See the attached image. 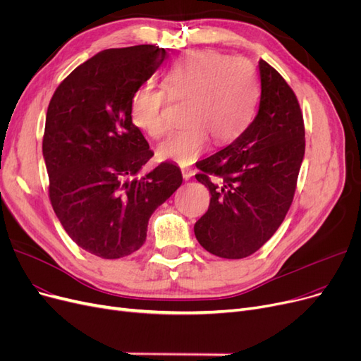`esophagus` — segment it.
<instances>
[{"instance_id": "obj_1", "label": "esophagus", "mask_w": 361, "mask_h": 361, "mask_svg": "<svg viewBox=\"0 0 361 361\" xmlns=\"http://www.w3.org/2000/svg\"><path fill=\"white\" fill-rule=\"evenodd\" d=\"M181 172H183V178L184 180H190L195 176V171L192 168H183Z\"/></svg>"}]
</instances>
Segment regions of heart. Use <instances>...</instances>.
Returning <instances> with one entry per match:
<instances>
[{"label":"heart","instance_id":"obj_1","mask_svg":"<svg viewBox=\"0 0 361 361\" xmlns=\"http://www.w3.org/2000/svg\"><path fill=\"white\" fill-rule=\"evenodd\" d=\"M164 89L138 87L130 98L132 122L154 140L169 130L168 95L188 99L185 125L159 145L157 154L189 165L205 153L209 140L228 144L248 126L256 109L259 83L250 62L214 50H196L171 65Z\"/></svg>","mask_w":361,"mask_h":361}]
</instances>
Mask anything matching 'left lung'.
Here are the masks:
<instances>
[{"mask_svg": "<svg viewBox=\"0 0 361 361\" xmlns=\"http://www.w3.org/2000/svg\"><path fill=\"white\" fill-rule=\"evenodd\" d=\"M260 98L255 120L226 149L196 168V180L211 193L195 235L223 259L256 252L286 219L305 154L299 101L283 75L260 59Z\"/></svg>", "mask_w": 361, "mask_h": 361, "instance_id": "obj_1", "label": "left lung"}]
</instances>
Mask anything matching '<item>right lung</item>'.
<instances>
[{"label": "right lung", "mask_w": 361, "mask_h": 361, "mask_svg": "<svg viewBox=\"0 0 361 361\" xmlns=\"http://www.w3.org/2000/svg\"><path fill=\"white\" fill-rule=\"evenodd\" d=\"M165 58V49L152 44L102 50L50 99L43 137L50 204L65 232L93 256L137 251L154 209L183 183L169 162L138 177L153 152L132 123L130 98Z\"/></svg>", "instance_id": "right-lung-1"}]
</instances>
